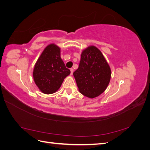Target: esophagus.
I'll return each mask as SVG.
<instances>
[{
    "label": "esophagus",
    "instance_id": "1",
    "mask_svg": "<svg viewBox=\"0 0 150 150\" xmlns=\"http://www.w3.org/2000/svg\"><path fill=\"white\" fill-rule=\"evenodd\" d=\"M70 71H71V74L72 75V73H73V72H74V69H72V68H71V69H70Z\"/></svg>",
    "mask_w": 150,
    "mask_h": 150
}]
</instances>
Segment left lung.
Returning a JSON list of instances; mask_svg holds the SVG:
<instances>
[{
	"label": "left lung",
	"mask_w": 150,
	"mask_h": 150,
	"mask_svg": "<svg viewBox=\"0 0 150 150\" xmlns=\"http://www.w3.org/2000/svg\"><path fill=\"white\" fill-rule=\"evenodd\" d=\"M73 75L79 92L93 98L105 91L110 83L111 72L101 52L92 46L83 51L79 67Z\"/></svg>",
	"instance_id": "1"
}]
</instances>
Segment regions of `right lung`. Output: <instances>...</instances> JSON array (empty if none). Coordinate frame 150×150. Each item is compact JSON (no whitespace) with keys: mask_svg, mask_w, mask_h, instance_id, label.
Returning a JSON list of instances; mask_svg holds the SVG:
<instances>
[{"mask_svg":"<svg viewBox=\"0 0 150 150\" xmlns=\"http://www.w3.org/2000/svg\"><path fill=\"white\" fill-rule=\"evenodd\" d=\"M70 73L61 58L60 48L51 44L45 48L36 62L33 77L39 89L49 94L57 91Z\"/></svg>","mask_w":150,"mask_h":150,"instance_id":"right-lung-1","label":"right lung"}]
</instances>
